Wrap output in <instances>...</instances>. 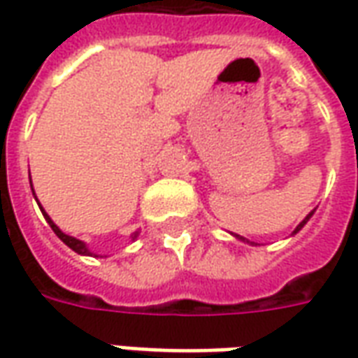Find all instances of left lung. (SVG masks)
<instances>
[{"instance_id": "left-lung-1", "label": "left lung", "mask_w": 358, "mask_h": 358, "mask_svg": "<svg viewBox=\"0 0 358 358\" xmlns=\"http://www.w3.org/2000/svg\"><path fill=\"white\" fill-rule=\"evenodd\" d=\"M313 215H315V210H310V213H308L307 217H305V218H303V220H301L299 224H297V228H295V230H293V236H295V234L299 232V230H301V228H303V226L307 224V222H308V218L313 217ZM232 236H236V238H238V240H240V241H243V243H249V245H257L255 241H249V240H245V238H241V236H238V234H232Z\"/></svg>"}]
</instances>
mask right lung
Masks as SVG:
<instances>
[{
  "instance_id": "1",
  "label": "right lung",
  "mask_w": 358,
  "mask_h": 358,
  "mask_svg": "<svg viewBox=\"0 0 358 358\" xmlns=\"http://www.w3.org/2000/svg\"><path fill=\"white\" fill-rule=\"evenodd\" d=\"M30 187H32V180H30ZM32 194H34V189H32ZM34 197H36V194H34ZM36 201H38V199H36ZM38 205H40V201H38ZM40 209H42V215H43V217H45V220H48V224L51 226V230L57 234L59 240L63 241L65 245H69V248L73 249L74 253H78V255H88V257L95 255V253H92V251H90L88 245H86L84 241L76 240V238H73V236H69V234H65V232H61V228H59V226L55 224L53 220H51L50 215H48V213L43 210L42 205H40ZM138 234H140V232H134L132 234V240H136V238H138Z\"/></svg>"
}]
</instances>
